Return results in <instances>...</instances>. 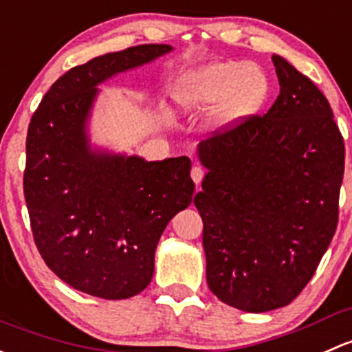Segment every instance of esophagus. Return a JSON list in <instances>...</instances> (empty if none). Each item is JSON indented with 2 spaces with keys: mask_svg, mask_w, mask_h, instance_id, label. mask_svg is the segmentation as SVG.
I'll use <instances>...</instances> for the list:
<instances>
[{
  "mask_svg": "<svg viewBox=\"0 0 352 352\" xmlns=\"http://www.w3.org/2000/svg\"><path fill=\"white\" fill-rule=\"evenodd\" d=\"M190 177H192V180H194L195 184H201L202 182V179H204V170L201 168V166H192V170H190Z\"/></svg>",
  "mask_w": 352,
  "mask_h": 352,
  "instance_id": "obj_1",
  "label": "esophagus"
}]
</instances>
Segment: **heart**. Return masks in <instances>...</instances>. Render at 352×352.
I'll use <instances>...</instances> for the list:
<instances>
[{
  "mask_svg": "<svg viewBox=\"0 0 352 352\" xmlns=\"http://www.w3.org/2000/svg\"><path fill=\"white\" fill-rule=\"evenodd\" d=\"M268 94V79L258 65L212 62L184 74L172 89V98L184 114L199 116L214 108L219 126L234 124L256 113Z\"/></svg>",
  "mask_w": 352,
  "mask_h": 352,
  "instance_id": "b5f03b06",
  "label": "heart"
}]
</instances>
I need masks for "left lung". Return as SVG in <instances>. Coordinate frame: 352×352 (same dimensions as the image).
I'll use <instances>...</instances> for the list:
<instances>
[{
	"label": "left lung",
	"instance_id": "obj_1",
	"mask_svg": "<svg viewBox=\"0 0 352 352\" xmlns=\"http://www.w3.org/2000/svg\"><path fill=\"white\" fill-rule=\"evenodd\" d=\"M268 113L199 145L209 172L194 204L207 285L244 312L288 305L310 282L339 221L344 140L319 87L278 55Z\"/></svg>",
	"mask_w": 352,
	"mask_h": 352
}]
</instances>
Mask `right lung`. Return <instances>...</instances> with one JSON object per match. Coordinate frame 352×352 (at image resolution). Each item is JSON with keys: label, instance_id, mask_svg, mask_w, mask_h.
<instances>
[{"label": "right lung", "instance_id": "1", "mask_svg": "<svg viewBox=\"0 0 352 352\" xmlns=\"http://www.w3.org/2000/svg\"><path fill=\"white\" fill-rule=\"evenodd\" d=\"M170 50L148 43L72 67L30 121L23 192L33 239L58 278L92 297L123 300L145 290L162 232L194 199L187 157L92 151L86 135L96 86Z\"/></svg>", "mask_w": 352, "mask_h": 352}]
</instances>
